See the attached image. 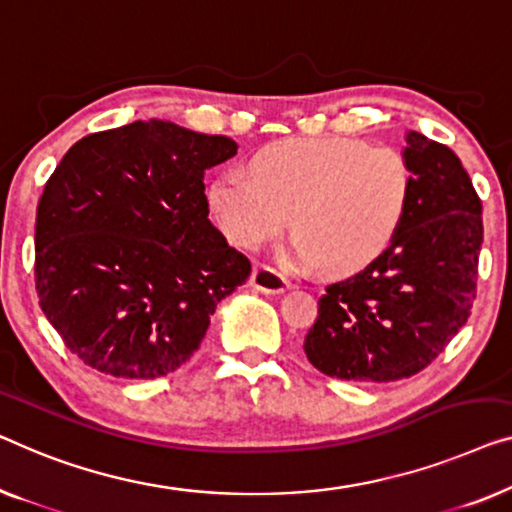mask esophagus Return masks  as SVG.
<instances>
[{
	"label": "esophagus",
	"mask_w": 512,
	"mask_h": 512,
	"mask_svg": "<svg viewBox=\"0 0 512 512\" xmlns=\"http://www.w3.org/2000/svg\"><path fill=\"white\" fill-rule=\"evenodd\" d=\"M249 286L254 291H261L265 295H279L288 288V281L281 277L279 272H274L272 268H265V265H256L254 272L249 277Z\"/></svg>",
	"instance_id": "esophagus-1"
}]
</instances>
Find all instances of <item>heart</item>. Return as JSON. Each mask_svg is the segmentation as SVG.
<instances>
[{
    "mask_svg": "<svg viewBox=\"0 0 512 512\" xmlns=\"http://www.w3.org/2000/svg\"><path fill=\"white\" fill-rule=\"evenodd\" d=\"M254 177L231 170L207 189L221 231L256 249L286 226L300 270L346 274L381 256L402 226L411 170L390 147L348 138H291L251 159Z\"/></svg>",
    "mask_w": 512,
    "mask_h": 512,
    "instance_id": "1",
    "label": "heart"
}]
</instances>
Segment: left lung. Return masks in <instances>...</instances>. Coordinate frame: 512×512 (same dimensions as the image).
I'll list each match as a JSON object with an SVG mask.
<instances>
[{
	"label": "left lung",
	"mask_w": 512,
	"mask_h": 512,
	"mask_svg": "<svg viewBox=\"0 0 512 512\" xmlns=\"http://www.w3.org/2000/svg\"><path fill=\"white\" fill-rule=\"evenodd\" d=\"M411 198L390 247L325 288L305 337L325 376L388 383L425 369L469 318L483 242V205L450 147L406 133Z\"/></svg>",
	"instance_id": "1"
}]
</instances>
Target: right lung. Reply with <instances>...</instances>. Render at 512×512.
<instances>
[{
  "label": "right lung",
  "mask_w": 512,
  "mask_h": 512,
  "mask_svg": "<svg viewBox=\"0 0 512 512\" xmlns=\"http://www.w3.org/2000/svg\"><path fill=\"white\" fill-rule=\"evenodd\" d=\"M226 136L164 120L78 140L36 207V291L64 344L96 372L159 379L201 346L251 265L212 226L205 170Z\"/></svg>",
  "instance_id": "1"
}]
</instances>
